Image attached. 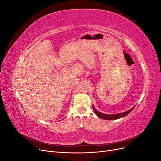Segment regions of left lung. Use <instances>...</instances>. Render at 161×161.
Listing matches in <instances>:
<instances>
[{
	"instance_id": "1",
	"label": "left lung",
	"mask_w": 161,
	"mask_h": 161,
	"mask_svg": "<svg viewBox=\"0 0 161 161\" xmlns=\"http://www.w3.org/2000/svg\"><path fill=\"white\" fill-rule=\"evenodd\" d=\"M134 107H133V108L130 109V110L125 111V112H124V113L118 114H112V115H107V114L101 113V112L98 111L95 108V107L93 105H92V109H93L95 113L96 114V115L97 116L99 117V118H100L101 119H107V120H114V119H119L121 118H123V117L127 115L128 114H130V112L134 109Z\"/></svg>"
}]
</instances>
